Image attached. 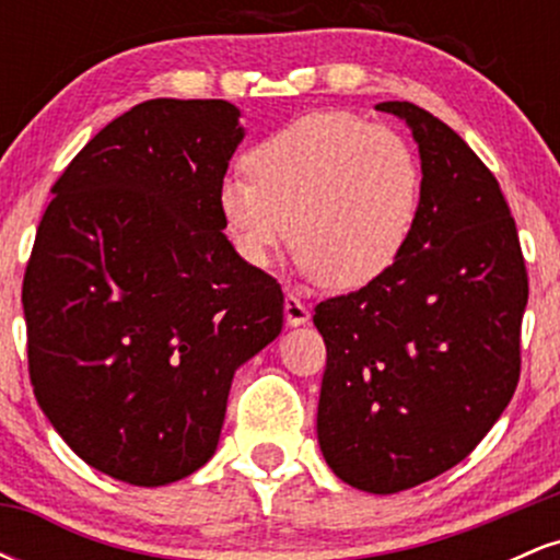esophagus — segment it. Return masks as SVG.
<instances>
[{
  "label": "esophagus",
  "mask_w": 560,
  "mask_h": 560,
  "mask_svg": "<svg viewBox=\"0 0 560 560\" xmlns=\"http://www.w3.org/2000/svg\"><path fill=\"white\" fill-rule=\"evenodd\" d=\"M284 318L287 326H305L311 320V311H307V305L298 294H287L284 298Z\"/></svg>",
  "instance_id": "obj_1"
}]
</instances>
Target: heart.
I'll return each instance as SVG.
<instances>
[{
	"instance_id": "1",
	"label": "heart",
	"mask_w": 560,
	"mask_h": 560,
	"mask_svg": "<svg viewBox=\"0 0 560 560\" xmlns=\"http://www.w3.org/2000/svg\"><path fill=\"white\" fill-rule=\"evenodd\" d=\"M242 173L218 182L215 208L236 255L271 266L289 236L307 276L358 289L395 266L421 205V163L389 128L311 113L262 137Z\"/></svg>"
}]
</instances>
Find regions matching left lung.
Segmentation results:
<instances>
[{
	"mask_svg": "<svg viewBox=\"0 0 560 560\" xmlns=\"http://www.w3.org/2000/svg\"><path fill=\"white\" fill-rule=\"evenodd\" d=\"M419 144L421 205L387 273L320 302L318 445L350 487L392 494L440 477L503 416L518 384L529 284L487 165L410 102H378Z\"/></svg>",
	"mask_w": 560,
	"mask_h": 560,
	"instance_id": "left-lung-1",
	"label": "left lung"
}]
</instances>
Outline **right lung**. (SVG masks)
Segmentation results:
<instances>
[{
	"instance_id": "obj_1",
	"label": "right lung",
	"mask_w": 560,
	"mask_h": 560,
	"mask_svg": "<svg viewBox=\"0 0 560 560\" xmlns=\"http://www.w3.org/2000/svg\"><path fill=\"white\" fill-rule=\"evenodd\" d=\"M226 100H150L52 186L23 279L38 408L96 471L137 487L213 458L231 378L281 334L284 294L223 234L242 144Z\"/></svg>"
}]
</instances>
